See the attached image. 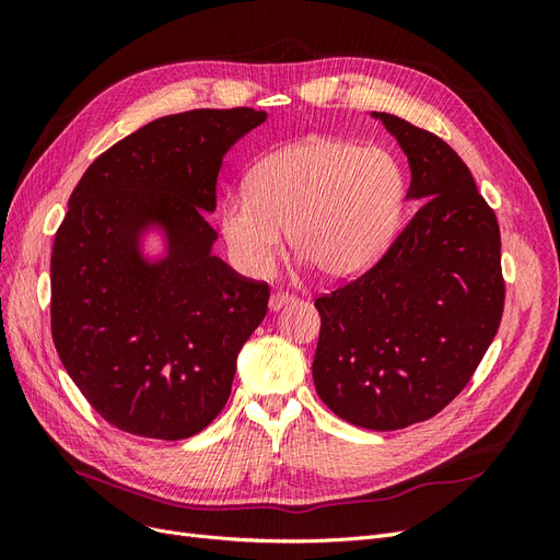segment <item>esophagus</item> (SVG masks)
Segmentation results:
<instances>
[{
    "instance_id": "1",
    "label": "esophagus",
    "mask_w": 560,
    "mask_h": 560,
    "mask_svg": "<svg viewBox=\"0 0 560 560\" xmlns=\"http://www.w3.org/2000/svg\"><path fill=\"white\" fill-rule=\"evenodd\" d=\"M296 301V296H292V294H284V292H273L270 294V299H268V308L270 311H280V308H284L287 303H294Z\"/></svg>"
}]
</instances>
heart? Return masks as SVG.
Masks as SVG:
<instances>
[{
    "instance_id": "obj_1",
    "label": "heart",
    "mask_w": 560,
    "mask_h": 560,
    "mask_svg": "<svg viewBox=\"0 0 560 560\" xmlns=\"http://www.w3.org/2000/svg\"><path fill=\"white\" fill-rule=\"evenodd\" d=\"M401 202L404 179L387 151L308 138L254 165L247 189L224 196L219 226L231 259L252 278L273 268L287 229L303 264L341 282L381 259Z\"/></svg>"
}]
</instances>
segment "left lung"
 Wrapping results in <instances>:
<instances>
[{
	"label": "left lung",
	"instance_id": "obj_1",
	"mask_svg": "<svg viewBox=\"0 0 560 560\" xmlns=\"http://www.w3.org/2000/svg\"><path fill=\"white\" fill-rule=\"evenodd\" d=\"M409 161L420 210L383 259L319 296V399L352 425L401 430L469 383L504 308L500 226L469 167L436 135L371 112Z\"/></svg>",
	"mask_w": 560,
	"mask_h": 560
}]
</instances>
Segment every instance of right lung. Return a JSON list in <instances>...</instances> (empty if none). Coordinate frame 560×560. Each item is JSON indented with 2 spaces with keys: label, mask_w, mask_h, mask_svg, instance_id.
<instances>
[{
  "label": "right lung",
  "mask_w": 560,
  "mask_h": 560,
  "mask_svg": "<svg viewBox=\"0 0 560 560\" xmlns=\"http://www.w3.org/2000/svg\"><path fill=\"white\" fill-rule=\"evenodd\" d=\"M266 118L249 107L161 116L97 156L67 202L50 329L67 374L118 430L177 442L229 401L268 284L214 257L206 214L224 156Z\"/></svg>",
  "instance_id": "obj_1"
}]
</instances>
